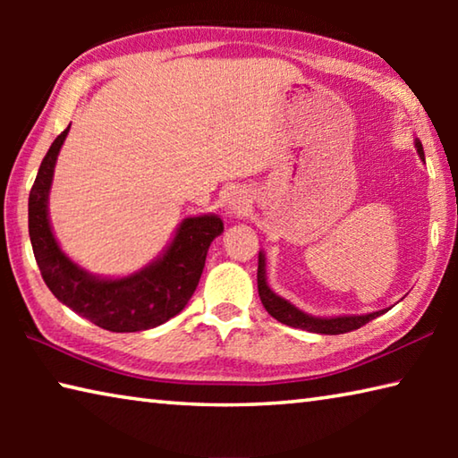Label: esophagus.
I'll return each instance as SVG.
<instances>
[{
  "instance_id": "esophagus-1",
  "label": "esophagus",
  "mask_w": 458,
  "mask_h": 458,
  "mask_svg": "<svg viewBox=\"0 0 458 458\" xmlns=\"http://www.w3.org/2000/svg\"><path fill=\"white\" fill-rule=\"evenodd\" d=\"M248 204H250V199H248L246 191L242 190H236L232 191V196L226 201V208H228V214L232 216H242L248 210Z\"/></svg>"
}]
</instances>
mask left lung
Instances as JSON below:
<instances>
[{
    "mask_svg": "<svg viewBox=\"0 0 458 458\" xmlns=\"http://www.w3.org/2000/svg\"><path fill=\"white\" fill-rule=\"evenodd\" d=\"M414 147L418 157L424 161V149L422 143L414 139ZM259 294L265 309L268 311L270 317H275L276 321H281L289 327L294 329H305L311 333H321V335H339V333H347L353 329H360L361 325L369 323L376 317L384 315L387 309H382V311H374V313H366V315H335V317H317L311 313L301 311L297 305H293L291 301H286L281 294L275 293L270 289V284L267 281V257L265 252H259Z\"/></svg>",
    "mask_w": 458,
    "mask_h": 458,
    "instance_id": "1",
    "label": "left lung"
}]
</instances>
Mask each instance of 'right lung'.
Segmentation results:
<instances>
[{
    "label": "right lung",
    "mask_w": 458,
    "mask_h": 458,
    "mask_svg": "<svg viewBox=\"0 0 458 458\" xmlns=\"http://www.w3.org/2000/svg\"><path fill=\"white\" fill-rule=\"evenodd\" d=\"M68 125L54 139L28 199V228L42 278L62 305L114 333L153 329L182 313L199 283L208 248L224 232L218 214L183 218L157 259L127 276H98L68 257L54 236L48 199Z\"/></svg>",
    "instance_id": "right-lung-1"
}]
</instances>
